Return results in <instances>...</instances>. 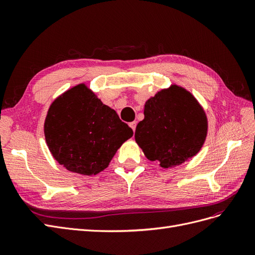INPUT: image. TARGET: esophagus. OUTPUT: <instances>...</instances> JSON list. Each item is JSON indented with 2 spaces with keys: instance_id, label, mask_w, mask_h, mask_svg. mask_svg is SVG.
<instances>
[{
  "instance_id": "esophagus-1",
  "label": "esophagus",
  "mask_w": 255,
  "mask_h": 255,
  "mask_svg": "<svg viewBox=\"0 0 255 255\" xmlns=\"http://www.w3.org/2000/svg\"><path fill=\"white\" fill-rule=\"evenodd\" d=\"M129 127H130V128H132L134 132H135V128H136V122L135 121H133V122H130L129 125H128Z\"/></svg>"
}]
</instances>
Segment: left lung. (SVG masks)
Here are the masks:
<instances>
[{
  "mask_svg": "<svg viewBox=\"0 0 255 255\" xmlns=\"http://www.w3.org/2000/svg\"><path fill=\"white\" fill-rule=\"evenodd\" d=\"M143 114L135 140L148 159L164 168L179 166L202 148L206 115L187 90L176 85L160 90L145 102Z\"/></svg>",
  "mask_w": 255,
  "mask_h": 255,
  "instance_id": "left-lung-1",
  "label": "left lung"
}]
</instances>
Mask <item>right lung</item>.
<instances>
[{"label": "right lung", "mask_w": 255, "mask_h": 255, "mask_svg": "<svg viewBox=\"0 0 255 255\" xmlns=\"http://www.w3.org/2000/svg\"><path fill=\"white\" fill-rule=\"evenodd\" d=\"M44 135L60 165L69 171L91 175L109 166L121 144L133 136V129L80 84L52 103Z\"/></svg>", "instance_id": "1"}]
</instances>
